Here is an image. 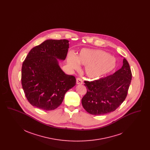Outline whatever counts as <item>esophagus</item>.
<instances>
[{
    "label": "esophagus",
    "mask_w": 150,
    "mask_h": 150,
    "mask_svg": "<svg viewBox=\"0 0 150 150\" xmlns=\"http://www.w3.org/2000/svg\"><path fill=\"white\" fill-rule=\"evenodd\" d=\"M83 80L80 78L76 79V84H83Z\"/></svg>",
    "instance_id": "obj_1"
}]
</instances>
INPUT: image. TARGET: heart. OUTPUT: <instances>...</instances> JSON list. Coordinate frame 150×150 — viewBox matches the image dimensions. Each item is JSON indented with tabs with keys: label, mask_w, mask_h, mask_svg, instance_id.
I'll use <instances>...</instances> for the list:
<instances>
[{
	"label": "heart",
	"mask_w": 150,
	"mask_h": 150,
	"mask_svg": "<svg viewBox=\"0 0 150 150\" xmlns=\"http://www.w3.org/2000/svg\"><path fill=\"white\" fill-rule=\"evenodd\" d=\"M67 61L71 70H78L79 63L86 66V74L89 78L93 79L100 78L112 71L116 66L114 58L102 50L83 49L78 57L72 52H70Z\"/></svg>",
	"instance_id": "b5f03b06"
}]
</instances>
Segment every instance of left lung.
Listing matches in <instances>:
<instances>
[{"label": "left lung", "mask_w": 150, "mask_h": 150, "mask_svg": "<svg viewBox=\"0 0 150 150\" xmlns=\"http://www.w3.org/2000/svg\"><path fill=\"white\" fill-rule=\"evenodd\" d=\"M132 76L130 66L124 58L121 69L114 74L93 81H84L87 92L81 100L84 108L94 115L114 111L127 97Z\"/></svg>", "instance_id": "left-lung-1"}]
</instances>
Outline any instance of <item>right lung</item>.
<instances>
[{
	"label": "right lung",
	"instance_id": "1",
	"mask_svg": "<svg viewBox=\"0 0 150 150\" xmlns=\"http://www.w3.org/2000/svg\"><path fill=\"white\" fill-rule=\"evenodd\" d=\"M66 39H48L31 49L22 66L21 83L30 103L50 111L62 102L64 94L76 85V79L60 68L69 48Z\"/></svg>",
	"mask_w": 150,
	"mask_h": 150
}]
</instances>
